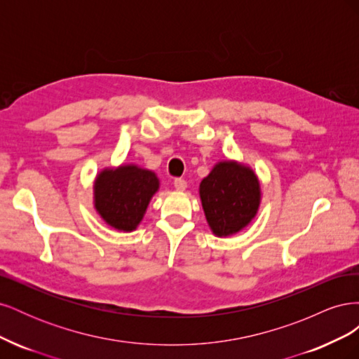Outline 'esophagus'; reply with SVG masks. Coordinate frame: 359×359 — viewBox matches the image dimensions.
Here are the masks:
<instances>
[{
	"instance_id": "obj_1",
	"label": "esophagus",
	"mask_w": 359,
	"mask_h": 359,
	"mask_svg": "<svg viewBox=\"0 0 359 359\" xmlns=\"http://www.w3.org/2000/svg\"><path fill=\"white\" fill-rule=\"evenodd\" d=\"M173 187H175L177 191H184L187 189V181L182 178H177L175 181H173Z\"/></svg>"
}]
</instances>
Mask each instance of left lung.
<instances>
[{
    "instance_id": "8db88e82",
    "label": "left lung",
    "mask_w": 359,
    "mask_h": 359,
    "mask_svg": "<svg viewBox=\"0 0 359 359\" xmlns=\"http://www.w3.org/2000/svg\"><path fill=\"white\" fill-rule=\"evenodd\" d=\"M199 198L211 232L226 238L253 222L262 189L256 172L238 160H220L199 184Z\"/></svg>"
}]
</instances>
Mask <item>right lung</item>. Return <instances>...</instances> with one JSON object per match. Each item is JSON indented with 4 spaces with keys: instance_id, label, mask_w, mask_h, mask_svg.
I'll return each instance as SVG.
<instances>
[{
    "instance_id": "obj_1",
    "label": "right lung",
    "mask_w": 359,
    "mask_h": 359,
    "mask_svg": "<svg viewBox=\"0 0 359 359\" xmlns=\"http://www.w3.org/2000/svg\"><path fill=\"white\" fill-rule=\"evenodd\" d=\"M160 189L154 170L135 163L103 168L93 184L94 210L119 232H133L144 220L148 205Z\"/></svg>"
}]
</instances>
